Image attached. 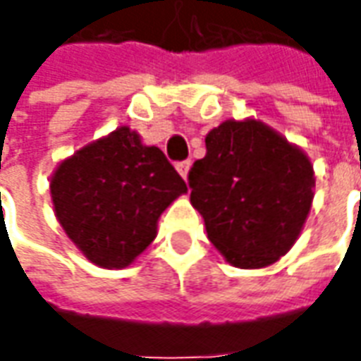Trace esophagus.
<instances>
[{"mask_svg":"<svg viewBox=\"0 0 361 361\" xmlns=\"http://www.w3.org/2000/svg\"><path fill=\"white\" fill-rule=\"evenodd\" d=\"M176 168H178V172H180L181 178H183V180H188V173H189V168H191V162H189V160H181V162H178V164H176Z\"/></svg>","mask_w":361,"mask_h":361,"instance_id":"esophagus-1","label":"esophagus"}]
</instances>
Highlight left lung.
Listing matches in <instances>:
<instances>
[{
	"mask_svg": "<svg viewBox=\"0 0 361 361\" xmlns=\"http://www.w3.org/2000/svg\"><path fill=\"white\" fill-rule=\"evenodd\" d=\"M189 170L191 204L212 245L240 269L272 265L302 232L313 201V166L261 121H224Z\"/></svg>",
	"mask_w": 361,
	"mask_h": 361,
	"instance_id": "left-lung-1",
	"label": "left lung"
}]
</instances>
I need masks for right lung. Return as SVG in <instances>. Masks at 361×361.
<instances>
[{
  "mask_svg": "<svg viewBox=\"0 0 361 361\" xmlns=\"http://www.w3.org/2000/svg\"><path fill=\"white\" fill-rule=\"evenodd\" d=\"M59 224L89 261L123 269L157 238V222L185 181L164 152L119 127L63 160L50 183Z\"/></svg>",
  "mask_w": 361,
  "mask_h": 361,
  "instance_id": "obj_1",
  "label": "right lung"
}]
</instances>
